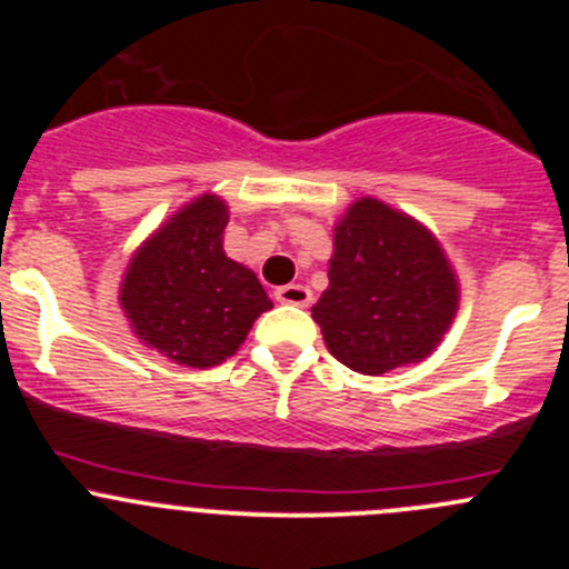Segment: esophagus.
Wrapping results in <instances>:
<instances>
[{"mask_svg": "<svg viewBox=\"0 0 569 569\" xmlns=\"http://www.w3.org/2000/svg\"><path fill=\"white\" fill-rule=\"evenodd\" d=\"M274 300L283 302V306H297V308H308L311 306L313 295L308 286L302 283H289V286H280L278 291H274Z\"/></svg>", "mask_w": 569, "mask_h": 569, "instance_id": "esophagus-1", "label": "esophagus"}]
</instances>
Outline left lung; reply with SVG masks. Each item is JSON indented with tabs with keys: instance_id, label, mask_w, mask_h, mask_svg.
Here are the masks:
<instances>
[{
	"instance_id": "obj_1",
	"label": "left lung",
	"mask_w": 569,
	"mask_h": 569,
	"mask_svg": "<svg viewBox=\"0 0 569 569\" xmlns=\"http://www.w3.org/2000/svg\"><path fill=\"white\" fill-rule=\"evenodd\" d=\"M327 278L311 317L332 358L358 375L421 363L460 308V280L438 237L369 194L332 226Z\"/></svg>"
}]
</instances>
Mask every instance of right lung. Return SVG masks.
Listing matches in <instances>:
<instances>
[{
	"label": "right lung",
	"mask_w": 569,
	"mask_h": 569,
	"mask_svg": "<svg viewBox=\"0 0 569 569\" xmlns=\"http://www.w3.org/2000/svg\"><path fill=\"white\" fill-rule=\"evenodd\" d=\"M228 203L203 192L131 252L118 302L131 332L189 369L226 363L272 308L256 272L222 250Z\"/></svg>",
	"instance_id": "add662e5"
}]
</instances>
